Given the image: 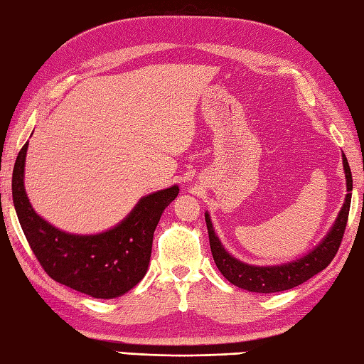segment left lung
I'll use <instances>...</instances> for the list:
<instances>
[{
    "mask_svg": "<svg viewBox=\"0 0 364 364\" xmlns=\"http://www.w3.org/2000/svg\"><path fill=\"white\" fill-rule=\"evenodd\" d=\"M342 163H344V173L347 179V196L344 205L339 210V215L336 218L334 225L328 235L321 239V242L315 247L312 252L307 253L303 258L294 259V262L277 264V266H252L239 262L228 252L223 249L220 239L217 237L214 226H212L210 217L205 212V225H208L210 252L214 257V262L218 267V271L223 274L226 280H230L232 285L244 289L247 291L255 293H277L284 290L294 289L306 280L314 277L315 274L323 271L325 267L333 262L336 253L339 250V245L344 236L348 210H350L352 201V173L350 166L346 155L342 154Z\"/></svg>",
    "mask_w": 364,
    "mask_h": 364,
    "instance_id": "1",
    "label": "left lung"
}]
</instances>
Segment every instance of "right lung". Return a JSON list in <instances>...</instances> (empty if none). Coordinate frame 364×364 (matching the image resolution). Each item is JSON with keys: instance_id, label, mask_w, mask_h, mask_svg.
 I'll return each mask as SVG.
<instances>
[{"instance_id": "1", "label": "right lung", "mask_w": 364, "mask_h": 364, "mask_svg": "<svg viewBox=\"0 0 364 364\" xmlns=\"http://www.w3.org/2000/svg\"><path fill=\"white\" fill-rule=\"evenodd\" d=\"M26 149L28 142L14 164L12 198L20 226L43 269L58 284L101 299L122 296L138 285L147 272L154 231L163 210L179 195V187L173 185L141 198L112 230L90 236L70 235L31 208L23 185Z\"/></svg>"}]
</instances>
